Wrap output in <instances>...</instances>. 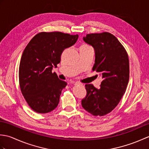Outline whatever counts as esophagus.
<instances>
[{"mask_svg": "<svg viewBox=\"0 0 149 149\" xmlns=\"http://www.w3.org/2000/svg\"><path fill=\"white\" fill-rule=\"evenodd\" d=\"M74 84L75 85H80V86H82V85H83V84H81L80 83H77V82H76V83H75Z\"/></svg>", "mask_w": 149, "mask_h": 149, "instance_id": "obj_1", "label": "esophagus"}]
</instances>
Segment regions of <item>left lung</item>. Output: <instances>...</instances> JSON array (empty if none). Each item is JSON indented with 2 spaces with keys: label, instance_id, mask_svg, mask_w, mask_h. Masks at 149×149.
<instances>
[{
  "label": "left lung",
  "instance_id": "obj_1",
  "mask_svg": "<svg viewBox=\"0 0 149 149\" xmlns=\"http://www.w3.org/2000/svg\"><path fill=\"white\" fill-rule=\"evenodd\" d=\"M95 50L93 71L102 77L99 89L85 85L86 96L82 100L83 108L94 116H104L115 108L127 88L129 78L128 54L118 40L107 32L88 34L83 38Z\"/></svg>",
  "mask_w": 149,
  "mask_h": 149
}]
</instances>
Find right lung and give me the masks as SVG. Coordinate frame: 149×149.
Listing matches in <instances>:
<instances>
[{
  "instance_id": "right-lung-1",
  "label": "right lung",
  "mask_w": 149,
  "mask_h": 149,
  "mask_svg": "<svg viewBox=\"0 0 149 149\" xmlns=\"http://www.w3.org/2000/svg\"><path fill=\"white\" fill-rule=\"evenodd\" d=\"M78 37L61 32H42L25 48L19 66V84L24 99L35 112L47 113L58 106L67 83L52 70L61 61L63 50L74 45Z\"/></svg>"
}]
</instances>
